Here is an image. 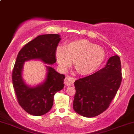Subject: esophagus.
Listing matches in <instances>:
<instances>
[{"label": "esophagus", "mask_w": 134, "mask_h": 134, "mask_svg": "<svg viewBox=\"0 0 134 134\" xmlns=\"http://www.w3.org/2000/svg\"><path fill=\"white\" fill-rule=\"evenodd\" d=\"M75 81V79L71 76H66L64 80V84L66 86H71Z\"/></svg>", "instance_id": "esophagus-1"}]
</instances>
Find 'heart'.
Listing matches in <instances>:
<instances>
[{
  "label": "heart",
  "mask_w": 134,
  "mask_h": 134,
  "mask_svg": "<svg viewBox=\"0 0 134 134\" xmlns=\"http://www.w3.org/2000/svg\"><path fill=\"white\" fill-rule=\"evenodd\" d=\"M56 55L63 70L68 68L73 60L77 71L87 75L100 67L104 61L105 52L102 47L87 40L78 39L66 43L64 48H58Z\"/></svg>",
  "instance_id": "obj_1"
}]
</instances>
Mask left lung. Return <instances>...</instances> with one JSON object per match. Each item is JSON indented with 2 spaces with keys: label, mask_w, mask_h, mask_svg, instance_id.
<instances>
[{
  "label": "left lung",
  "mask_w": 134,
  "mask_h": 134,
  "mask_svg": "<svg viewBox=\"0 0 134 134\" xmlns=\"http://www.w3.org/2000/svg\"><path fill=\"white\" fill-rule=\"evenodd\" d=\"M121 81V63L115 55L109 58L101 70L75 81L73 109L86 118L100 114L109 107Z\"/></svg>",
  "instance_id": "8db88e82"
}]
</instances>
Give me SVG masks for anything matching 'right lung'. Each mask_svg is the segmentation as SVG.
Returning <instances> with one entry per match:
<instances>
[{
    "label": "right lung",
    "mask_w": 134,
    "mask_h": 134,
    "mask_svg": "<svg viewBox=\"0 0 134 134\" xmlns=\"http://www.w3.org/2000/svg\"><path fill=\"white\" fill-rule=\"evenodd\" d=\"M60 40L58 34L38 36L26 44L16 57L12 75L13 86L20 105L32 115L40 116L50 110L54 94L63 88L65 76L48 66L45 81L38 86L30 87L21 78L23 65L25 62L33 59H40L47 64L54 63L57 62L56 49Z\"/></svg>",
    "instance_id": "add662e5"
}]
</instances>
